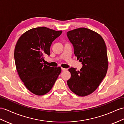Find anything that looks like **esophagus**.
<instances>
[{"instance_id": "34e87169", "label": "esophagus", "mask_w": 124, "mask_h": 124, "mask_svg": "<svg viewBox=\"0 0 124 124\" xmlns=\"http://www.w3.org/2000/svg\"><path fill=\"white\" fill-rule=\"evenodd\" d=\"M61 69H62V71H66V70H67V69H65V68H61Z\"/></svg>"}]
</instances>
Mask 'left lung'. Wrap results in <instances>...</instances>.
Segmentation results:
<instances>
[{
  "mask_svg": "<svg viewBox=\"0 0 124 124\" xmlns=\"http://www.w3.org/2000/svg\"><path fill=\"white\" fill-rule=\"evenodd\" d=\"M67 36L74 53L83 65L80 71L71 68L70 89L80 96H87L96 90L105 77L108 69L107 48L101 35L85 28L68 31Z\"/></svg>",
  "mask_w": 124,
  "mask_h": 124,
  "instance_id": "8db88e82",
  "label": "left lung"
}]
</instances>
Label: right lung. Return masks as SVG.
I'll use <instances>...</instances> for the list:
<instances>
[{"instance_id":"add662e5","label":"right lung","mask_w":124,"mask_h":124,"mask_svg":"<svg viewBox=\"0 0 124 124\" xmlns=\"http://www.w3.org/2000/svg\"><path fill=\"white\" fill-rule=\"evenodd\" d=\"M62 31L45 27L26 31L18 39L14 58L19 76L28 90L37 95H43L51 90L61 72L42 63L44 55H49L53 41Z\"/></svg>"}]
</instances>
